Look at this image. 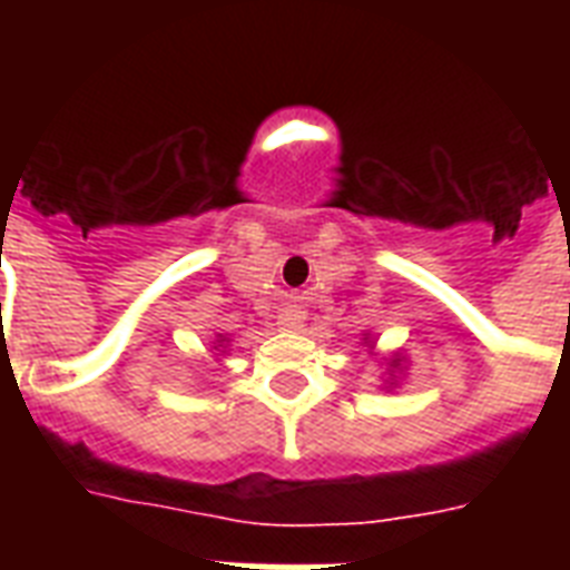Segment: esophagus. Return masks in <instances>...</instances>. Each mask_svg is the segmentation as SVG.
Masks as SVG:
<instances>
[{
  "label": "esophagus",
  "instance_id": "obj_1",
  "mask_svg": "<svg viewBox=\"0 0 570 570\" xmlns=\"http://www.w3.org/2000/svg\"><path fill=\"white\" fill-rule=\"evenodd\" d=\"M281 325H284V328H298V325H302V311L289 307V311L281 313Z\"/></svg>",
  "mask_w": 570,
  "mask_h": 570
}]
</instances>
